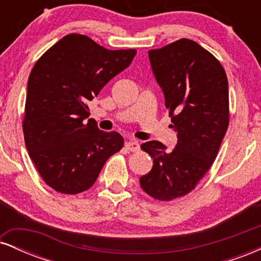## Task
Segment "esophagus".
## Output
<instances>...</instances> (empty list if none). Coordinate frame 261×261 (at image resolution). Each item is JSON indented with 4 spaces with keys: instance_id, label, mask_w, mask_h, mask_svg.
I'll list each match as a JSON object with an SVG mask.
<instances>
[{
    "instance_id": "esophagus-1",
    "label": "esophagus",
    "mask_w": 261,
    "mask_h": 261,
    "mask_svg": "<svg viewBox=\"0 0 261 261\" xmlns=\"http://www.w3.org/2000/svg\"><path fill=\"white\" fill-rule=\"evenodd\" d=\"M125 148L130 152H137L140 149V143L135 140L127 141V142H125Z\"/></svg>"
}]
</instances>
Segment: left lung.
<instances>
[{
    "instance_id": "left-lung-1",
    "label": "left lung",
    "mask_w": 261,
    "mask_h": 261,
    "mask_svg": "<svg viewBox=\"0 0 261 261\" xmlns=\"http://www.w3.org/2000/svg\"><path fill=\"white\" fill-rule=\"evenodd\" d=\"M148 58L178 143L170 152L160 141L141 145L153 167L140 185L153 199L172 201L193 191L216 160L229 124L228 81L220 61L190 39L149 50Z\"/></svg>"
}]
</instances>
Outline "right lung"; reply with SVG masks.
<instances>
[{
    "mask_svg": "<svg viewBox=\"0 0 261 261\" xmlns=\"http://www.w3.org/2000/svg\"><path fill=\"white\" fill-rule=\"evenodd\" d=\"M136 50H108L89 37L68 34L35 62L28 80L23 133L45 184L76 195L94 184L124 139L104 133L89 116L88 101L133 61Z\"/></svg>",
    "mask_w": 261,
    "mask_h": 261,
    "instance_id": "right-lung-1",
    "label": "right lung"
}]
</instances>
